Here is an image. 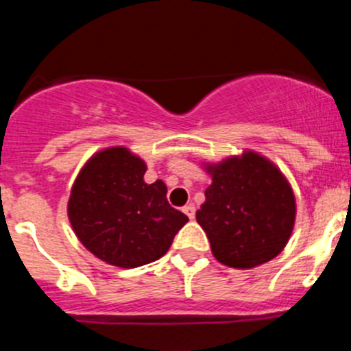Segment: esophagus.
<instances>
[{"instance_id": "obj_1", "label": "esophagus", "mask_w": 351, "mask_h": 351, "mask_svg": "<svg viewBox=\"0 0 351 351\" xmlns=\"http://www.w3.org/2000/svg\"><path fill=\"white\" fill-rule=\"evenodd\" d=\"M182 213H184L186 216H188V218H190V219L195 218V207L191 206V204H190V206L182 207Z\"/></svg>"}]
</instances>
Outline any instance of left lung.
<instances>
[{"label":"left lung","mask_w":351,"mask_h":351,"mask_svg":"<svg viewBox=\"0 0 351 351\" xmlns=\"http://www.w3.org/2000/svg\"><path fill=\"white\" fill-rule=\"evenodd\" d=\"M213 182L197 221L214 258L234 269H253L276 258L295 225L290 182L263 154L246 149L218 163L204 161Z\"/></svg>","instance_id":"left-lung-1"}]
</instances>
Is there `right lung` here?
<instances>
[{"instance_id":"right-lung-1","label":"right lung","mask_w":351,"mask_h":351,"mask_svg":"<svg viewBox=\"0 0 351 351\" xmlns=\"http://www.w3.org/2000/svg\"><path fill=\"white\" fill-rule=\"evenodd\" d=\"M145 161L125 145L93 154L71 186L68 219L82 246L121 269L161 258L188 216L167 202V186L144 181Z\"/></svg>"}]
</instances>
